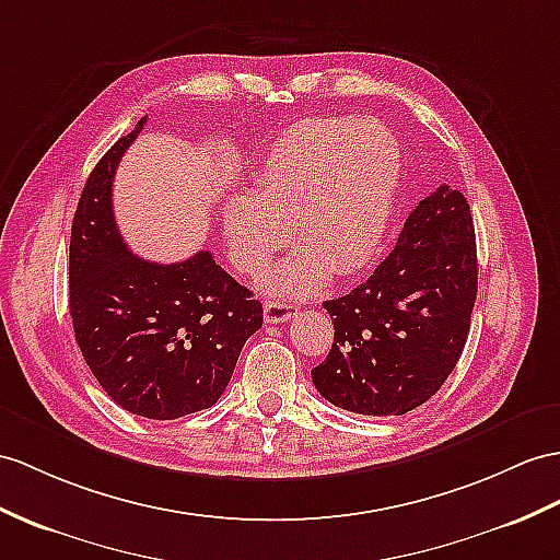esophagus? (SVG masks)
<instances>
[{"mask_svg": "<svg viewBox=\"0 0 560 560\" xmlns=\"http://www.w3.org/2000/svg\"><path fill=\"white\" fill-rule=\"evenodd\" d=\"M299 306L292 304V302H280V299H268V302L264 304V316H266V323H284L296 316Z\"/></svg>", "mask_w": 560, "mask_h": 560, "instance_id": "esophagus-1", "label": "esophagus"}]
</instances>
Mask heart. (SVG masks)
<instances>
[{
    "label": "heart",
    "mask_w": 560,
    "mask_h": 560,
    "mask_svg": "<svg viewBox=\"0 0 560 560\" xmlns=\"http://www.w3.org/2000/svg\"><path fill=\"white\" fill-rule=\"evenodd\" d=\"M404 173L401 144L385 122L353 116L308 118L288 128L254 173L252 195L225 209V242L242 270H254L290 240H304L261 284L311 292L327 272L351 276L383 247Z\"/></svg>",
    "instance_id": "obj_1"
}]
</instances>
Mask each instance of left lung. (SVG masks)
Returning <instances> with one entry per match:
<instances>
[{
    "label": "left lung",
    "mask_w": 560,
    "mask_h": 560,
    "mask_svg": "<svg viewBox=\"0 0 560 560\" xmlns=\"http://www.w3.org/2000/svg\"><path fill=\"white\" fill-rule=\"evenodd\" d=\"M477 296L468 199L442 185L408 213L389 256L357 290L325 302L335 342L311 371L323 397L361 416H404L460 359Z\"/></svg>",
    "instance_id": "left-lung-1"
}]
</instances>
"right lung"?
<instances>
[{"label": "right lung", "instance_id": "1", "mask_svg": "<svg viewBox=\"0 0 560 560\" xmlns=\"http://www.w3.org/2000/svg\"><path fill=\"white\" fill-rule=\"evenodd\" d=\"M147 118L100 159L80 195L68 258L75 342L102 389L126 411L175 420L225 392L264 306L197 252L180 264L135 256L120 237L112 189L122 152Z\"/></svg>", "mask_w": 560, "mask_h": 560}]
</instances>
